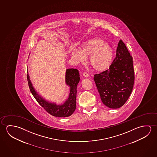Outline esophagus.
<instances>
[{
    "label": "esophagus",
    "mask_w": 157,
    "mask_h": 157,
    "mask_svg": "<svg viewBox=\"0 0 157 157\" xmlns=\"http://www.w3.org/2000/svg\"><path fill=\"white\" fill-rule=\"evenodd\" d=\"M83 76L85 77H88V74H87V72H83Z\"/></svg>",
    "instance_id": "34e87169"
}]
</instances>
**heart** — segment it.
Returning <instances> with one entry per match:
<instances>
[{"label":"heart","mask_w":157,"mask_h":157,"mask_svg":"<svg viewBox=\"0 0 157 157\" xmlns=\"http://www.w3.org/2000/svg\"><path fill=\"white\" fill-rule=\"evenodd\" d=\"M71 57L77 63H84L88 58V63L97 71H104L112 64L114 52L106 42L99 37H93L82 43L79 50H74Z\"/></svg>","instance_id":"obj_1"}]
</instances>
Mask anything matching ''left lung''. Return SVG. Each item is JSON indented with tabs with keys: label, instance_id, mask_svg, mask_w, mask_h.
Instances as JSON below:
<instances>
[{
	"label": "left lung",
	"instance_id": "left-lung-1",
	"mask_svg": "<svg viewBox=\"0 0 157 157\" xmlns=\"http://www.w3.org/2000/svg\"><path fill=\"white\" fill-rule=\"evenodd\" d=\"M132 57L120 40L116 57L109 69L94 75V80L102 103L111 109H118L126 102L134 83Z\"/></svg>",
	"mask_w": 157,
	"mask_h": 157
}]
</instances>
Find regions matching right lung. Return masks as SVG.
<instances>
[{
    "label": "right lung",
    "instance_id": "obj_1",
    "mask_svg": "<svg viewBox=\"0 0 157 157\" xmlns=\"http://www.w3.org/2000/svg\"><path fill=\"white\" fill-rule=\"evenodd\" d=\"M27 72L28 70H27ZM28 82L30 92L37 102L50 115L55 117H69L75 111L76 107L77 86L80 82V74L76 69H67L65 72V83L70 87L69 97L63 104L57 105L55 102H49L39 94L35 90L27 74Z\"/></svg>",
    "mask_w": 157,
    "mask_h": 157
}]
</instances>
